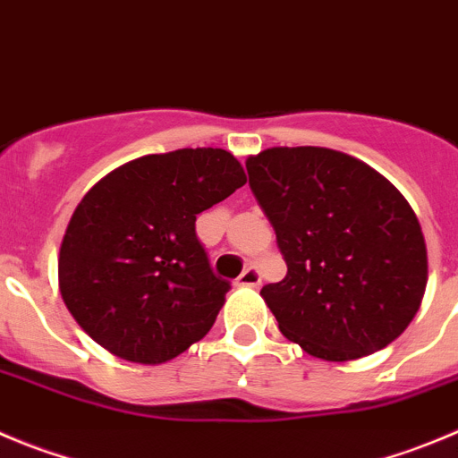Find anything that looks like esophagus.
<instances>
[{"label":"esophagus","mask_w":458,"mask_h":458,"mask_svg":"<svg viewBox=\"0 0 458 458\" xmlns=\"http://www.w3.org/2000/svg\"><path fill=\"white\" fill-rule=\"evenodd\" d=\"M236 285H241V287H259L260 285L259 267H254V265H251V267H247L245 272H242L241 276L236 278Z\"/></svg>","instance_id":"esophagus-1"}]
</instances>
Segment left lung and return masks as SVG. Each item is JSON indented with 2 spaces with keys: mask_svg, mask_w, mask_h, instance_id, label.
I'll list each match as a JSON object with an SVG mask.
<instances>
[{
  "mask_svg": "<svg viewBox=\"0 0 458 458\" xmlns=\"http://www.w3.org/2000/svg\"><path fill=\"white\" fill-rule=\"evenodd\" d=\"M247 173L287 265L260 290L278 330L328 362L400 337L428 285L425 238L400 191L328 148H269Z\"/></svg>",
  "mask_w": 458,
  "mask_h": 458,
  "instance_id": "8db88e82",
  "label": "left lung"
}]
</instances>
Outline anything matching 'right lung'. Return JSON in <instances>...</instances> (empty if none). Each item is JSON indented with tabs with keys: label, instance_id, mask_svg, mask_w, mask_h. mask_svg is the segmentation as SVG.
Listing matches in <instances>:
<instances>
[{
	"label": "right lung",
	"instance_id": "right-lung-1",
	"mask_svg": "<svg viewBox=\"0 0 458 458\" xmlns=\"http://www.w3.org/2000/svg\"><path fill=\"white\" fill-rule=\"evenodd\" d=\"M220 148L146 155L81 199L58 259L60 294L81 328L128 362H168L216 324L232 283L195 233L198 213L241 189Z\"/></svg>",
	"mask_w": 458,
	"mask_h": 458
}]
</instances>
